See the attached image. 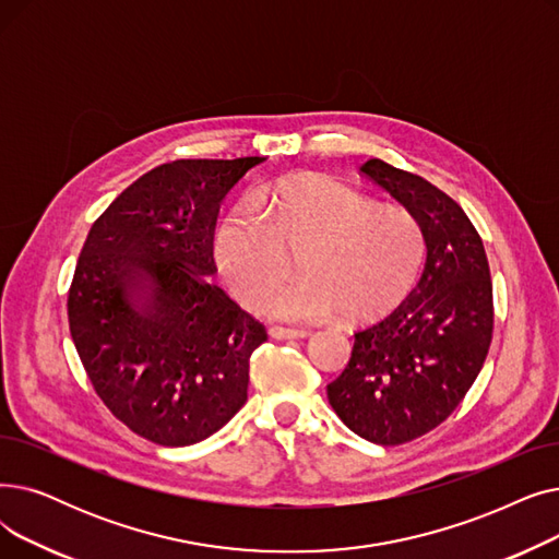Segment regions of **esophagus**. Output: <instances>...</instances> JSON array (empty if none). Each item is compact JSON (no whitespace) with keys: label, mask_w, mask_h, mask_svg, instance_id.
<instances>
[{"label":"esophagus","mask_w":559,"mask_h":559,"mask_svg":"<svg viewBox=\"0 0 559 559\" xmlns=\"http://www.w3.org/2000/svg\"><path fill=\"white\" fill-rule=\"evenodd\" d=\"M269 334H271L273 338H277V341H290V338H305V336H307V332H305V330L280 328V325L271 328V330H269Z\"/></svg>","instance_id":"1"}]
</instances>
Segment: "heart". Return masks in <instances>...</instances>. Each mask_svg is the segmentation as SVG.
Masks as SVG:
<instances>
[{
    "instance_id": "1",
    "label": "heart",
    "mask_w": 559,
    "mask_h": 559,
    "mask_svg": "<svg viewBox=\"0 0 559 559\" xmlns=\"http://www.w3.org/2000/svg\"><path fill=\"white\" fill-rule=\"evenodd\" d=\"M304 280L275 295L286 251ZM211 257L243 305L284 321L366 323L401 305L425 263V234L403 206L378 204L348 183L321 177L275 179L231 206L211 231Z\"/></svg>"
}]
</instances>
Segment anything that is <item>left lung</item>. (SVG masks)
Wrapping results in <instances>:
<instances>
[{
	"mask_svg": "<svg viewBox=\"0 0 559 559\" xmlns=\"http://www.w3.org/2000/svg\"><path fill=\"white\" fill-rule=\"evenodd\" d=\"M359 173L418 218L428 259L401 307L355 334L328 397L361 439L401 445L435 430L473 386L491 345L493 288L483 238L453 198L380 158Z\"/></svg>",
	"mask_w": 559,
	"mask_h": 559,
	"instance_id": "left-lung-1",
	"label": "left lung"
}]
</instances>
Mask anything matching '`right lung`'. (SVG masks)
Wrapping results in <instances>:
<instances>
[{
    "label": "right lung",
    "mask_w": 559,
    "mask_h": 559,
    "mask_svg": "<svg viewBox=\"0 0 559 559\" xmlns=\"http://www.w3.org/2000/svg\"><path fill=\"white\" fill-rule=\"evenodd\" d=\"M263 156L179 158L145 173L93 223L68 323L109 412L158 445L218 432L248 401L263 323L209 282L211 231L231 186Z\"/></svg>",
    "instance_id": "obj_1"
}]
</instances>
